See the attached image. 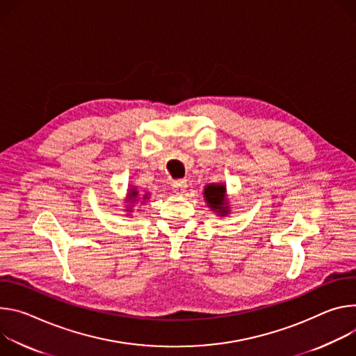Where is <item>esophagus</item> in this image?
<instances>
[{"mask_svg":"<svg viewBox=\"0 0 356 356\" xmlns=\"http://www.w3.org/2000/svg\"><path fill=\"white\" fill-rule=\"evenodd\" d=\"M172 191H174L177 195H184V192L186 191V181H184V179L174 181V184H172Z\"/></svg>","mask_w":356,"mask_h":356,"instance_id":"obj_1","label":"esophagus"}]
</instances>
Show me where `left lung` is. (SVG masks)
<instances>
[{"instance_id": "1", "label": "left lung", "mask_w": 356, "mask_h": 356, "mask_svg": "<svg viewBox=\"0 0 356 356\" xmlns=\"http://www.w3.org/2000/svg\"><path fill=\"white\" fill-rule=\"evenodd\" d=\"M204 198L208 208L218 216L223 218L230 213V205L227 201L225 184H208L204 189Z\"/></svg>"}]
</instances>
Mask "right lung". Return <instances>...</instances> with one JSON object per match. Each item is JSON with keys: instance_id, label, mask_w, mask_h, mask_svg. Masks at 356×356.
Returning a JSON list of instances; mask_svg holds the SVG:
<instances>
[{"instance_id": "1", "label": "right lung", "mask_w": 356, "mask_h": 356, "mask_svg": "<svg viewBox=\"0 0 356 356\" xmlns=\"http://www.w3.org/2000/svg\"><path fill=\"white\" fill-rule=\"evenodd\" d=\"M148 200H149V192H147V193L141 195V193L138 192L137 186L130 185L129 192H127V196H126V200H124L129 205L126 207L127 209H124V211H126V212H130L129 215H131V212H133V204H137V202H140V204H145V202H148Z\"/></svg>"}]
</instances>
